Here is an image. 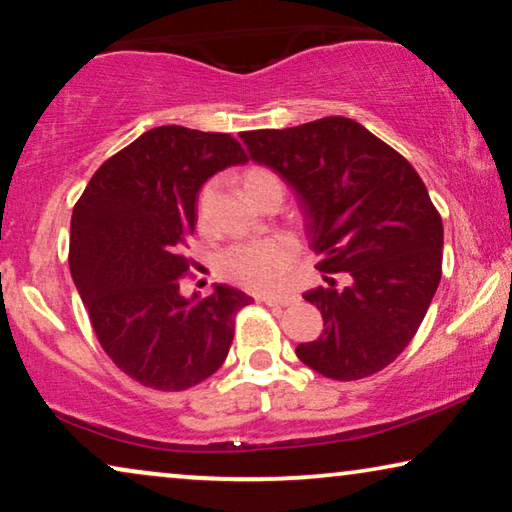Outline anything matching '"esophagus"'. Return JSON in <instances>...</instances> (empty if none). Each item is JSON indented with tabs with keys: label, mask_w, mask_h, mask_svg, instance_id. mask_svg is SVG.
Instances as JSON below:
<instances>
[{
	"label": "esophagus",
	"mask_w": 512,
	"mask_h": 512,
	"mask_svg": "<svg viewBox=\"0 0 512 512\" xmlns=\"http://www.w3.org/2000/svg\"><path fill=\"white\" fill-rule=\"evenodd\" d=\"M296 296H265V298H261V303H265V305H270V307H286V305H293L296 303Z\"/></svg>",
	"instance_id": "esophagus-1"
}]
</instances>
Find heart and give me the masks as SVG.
<instances>
[{"mask_svg": "<svg viewBox=\"0 0 512 512\" xmlns=\"http://www.w3.org/2000/svg\"><path fill=\"white\" fill-rule=\"evenodd\" d=\"M244 191L254 202L268 193H284V181L270 167H249L242 177ZM209 188L200 193V212L205 209ZM296 242L284 235H270L254 242H237L219 256V275L249 291H272L284 282L286 272L296 261Z\"/></svg>", "mask_w": 512, "mask_h": 512, "instance_id": "heart-1", "label": "heart"}]
</instances>
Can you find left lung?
Returning <instances> with one entry per match:
<instances>
[{
    "instance_id": "obj_1",
    "label": "left lung",
    "mask_w": 512,
    "mask_h": 512,
    "mask_svg": "<svg viewBox=\"0 0 512 512\" xmlns=\"http://www.w3.org/2000/svg\"><path fill=\"white\" fill-rule=\"evenodd\" d=\"M240 137L296 188L321 254L328 284L303 298L321 310L324 333L298 345V359L328 380L380 373L415 338L443 275V219L422 177L345 116Z\"/></svg>"
}]
</instances>
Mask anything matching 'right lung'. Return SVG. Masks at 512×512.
<instances>
[{
	"mask_svg": "<svg viewBox=\"0 0 512 512\" xmlns=\"http://www.w3.org/2000/svg\"><path fill=\"white\" fill-rule=\"evenodd\" d=\"M247 153L228 132L160 125L104 160L76 200L69 270L100 345L118 370L158 391L214 375L233 345L247 293H179L205 181Z\"/></svg>",
	"mask_w": 512,
	"mask_h": 512,
	"instance_id": "obj_1",
	"label": "right lung"
}]
</instances>
